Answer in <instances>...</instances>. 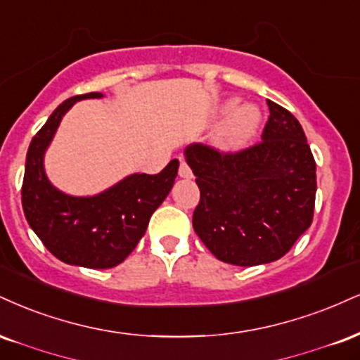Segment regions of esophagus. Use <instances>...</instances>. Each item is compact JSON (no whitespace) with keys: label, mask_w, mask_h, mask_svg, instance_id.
Here are the masks:
<instances>
[{"label":"esophagus","mask_w":360,"mask_h":360,"mask_svg":"<svg viewBox=\"0 0 360 360\" xmlns=\"http://www.w3.org/2000/svg\"><path fill=\"white\" fill-rule=\"evenodd\" d=\"M179 176L184 177V179H191V177H193L191 167H189L184 161H181V164H179Z\"/></svg>","instance_id":"obj_1"}]
</instances>
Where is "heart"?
I'll return each instance as SVG.
<instances>
[{
    "label": "heart",
    "mask_w": 360,
    "mask_h": 360,
    "mask_svg": "<svg viewBox=\"0 0 360 360\" xmlns=\"http://www.w3.org/2000/svg\"><path fill=\"white\" fill-rule=\"evenodd\" d=\"M223 112H226V117L214 132L216 144L228 150L240 149L257 134L262 122V110L255 103L228 101L223 105Z\"/></svg>",
    "instance_id": "obj_1"
}]
</instances>
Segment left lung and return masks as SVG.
<instances>
[{
    "label": "left lung",
    "instance_id": "left-lung-1",
    "mask_svg": "<svg viewBox=\"0 0 360 360\" xmlns=\"http://www.w3.org/2000/svg\"><path fill=\"white\" fill-rule=\"evenodd\" d=\"M266 103L259 144L236 154L199 142L184 149L201 193L194 231L216 258L238 266L276 262L314 218L317 166L304 129L287 109Z\"/></svg>",
    "mask_w": 360,
    "mask_h": 360
}]
</instances>
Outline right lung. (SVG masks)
<instances>
[{"label": "right lung", "instance_id": "add662e5", "mask_svg": "<svg viewBox=\"0 0 360 360\" xmlns=\"http://www.w3.org/2000/svg\"><path fill=\"white\" fill-rule=\"evenodd\" d=\"M102 97L101 92L75 95L56 107L32 139L21 188L27 221L46 250L60 262L94 270L114 268L132 253L150 216L171 193L179 167L172 159L159 174L134 172L94 196L55 188L45 172V153L56 129L73 103Z\"/></svg>", "mask_w": 360, "mask_h": 360}]
</instances>
